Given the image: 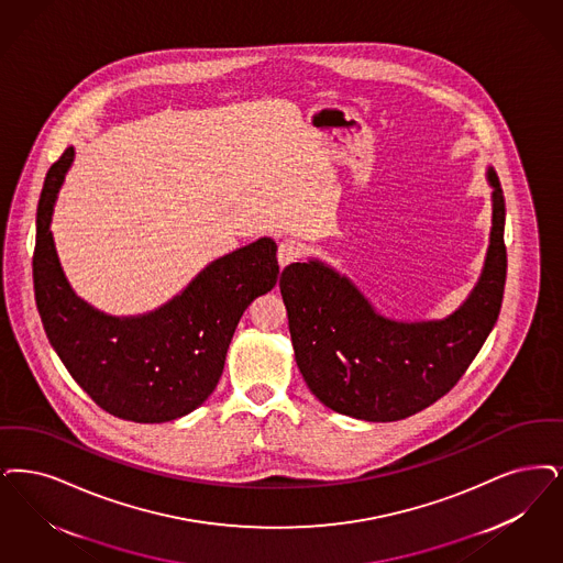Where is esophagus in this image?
<instances>
[{
  "instance_id": "34e87169",
  "label": "esophagus",
  "mask_w": 563,
  "mask_h": 563,
  "mask_svg": "<svg viewBox=\"0 0 563 563\" xmlns=\"http://www.w3.org/2000/svg\"><path fill=\"white\" fill-rule=\"evenodd\" d=\"M276 257H278L280 268H285V266H289V264L297 262V260L301 257V245H299L297 241L287 239V241H283V243L278 245V253H276Z\"/></svg>"
}]
</instances>
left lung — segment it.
<instances>
[{
	"instance_id": "8db88e82",
	"label": "left lung",
	"mask_w": 563,
	"mask_h": 563,
	"mask_svg": "<svg viewBox=\"0 0 563 563\" xmlns=\"http://www.w3.org/2000/svg\"><path fill=\"white\" fill-rule=\"evenodd\" d=\"M493 228L484 268L446 318L396 320L320 260L280 274L295 361L310 391L331 410L373 423L406 419L456 385L490 335L507 278L505 199L495 169Z\"/></svg>"
}]
</instances>
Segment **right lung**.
Listing matches in <instances>:
<instances>
[{"label":"right lung","instance_id":"add662e5","mask_svg":"<svg viewBox=\"0 0 563 563\" xmlns=\"http://www.w3.org/2000/svg\"><path fill=\"white\" fill-rule=\"evenodd\" d=\"M73 158L68 146L49 167L37 205L33 285L45 335L70 377L107 412L135 423L180 419L216 389L249 303L274 289L276 243L264 236L211 262L153 312H100L68 285L49 230Z\"/></svg>","mask_w":563,"mask_h":563}]
</instances>
